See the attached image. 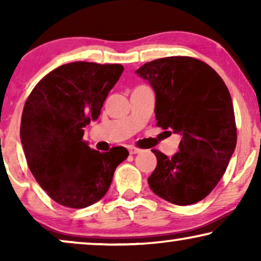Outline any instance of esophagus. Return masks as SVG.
Segmentation results:
<instances>
[{
	"label": "esophagus",
	"instance_id": "34e87169",
	"mask_svg": "<svg viewBox=\"0 0 261 261\" xmlns=\"http://www.w3.org/2000/svg\"><path fill=\"white\" fill-rule=\"evenodd\" d=\"M128 151H129L130 154H137V153L141 152V149L135 147V146H129V147H128Z\"/></svg>",
	"mask_w": 261,
	"mask_h": 261
}]
</instances>
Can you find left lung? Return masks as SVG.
Wrapping results in <instances>:
<instances>
[{"label":"left lung","mask_w":261,"mask_h":261,"mask_svg":"<svg viewBox=\"0 0 261 261\" xmlns=\"http://www.w3.org/2000/svg\"><path fill=\"white\" fill-rule=\"evenodd\" d=\"M155 94L156 126L179 134L172 158L153 149L156 167L148 185L177 205L206 197L216 187L237 146L229 91L215 70L191 57H167L135 71Z\"/></svg>","instance_id":"obj_1"}]
</instances>
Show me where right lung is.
I'll return each instance as SVG.
<instances>
[{"label": "right lung", "instance_id": "add662e5", "mask_svg": "<svg viewBox=\"0 0 261 261\" xmlns=\"http://www.w3.org/2000/svg\"><path fill=\"white\" fill-rule=\"evenodd\" d=\"M122 72L120 64H64L46 74L24 103L20 138L28 167L59 204L82 209L98 202L129 154L124 147L101 153L83 141V128L98 119Z\"/></svg>", "mask_w": 261, "mask_h": 261}]
</instances>
